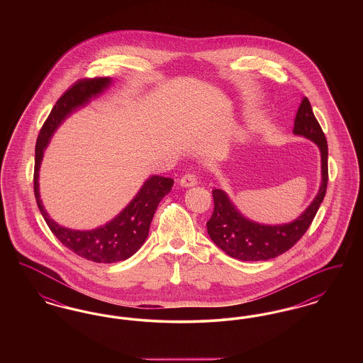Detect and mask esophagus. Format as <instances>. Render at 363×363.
<instances>
[{
    "label": "esophagus",
    "mask_w": 363,
    "mask_h": 363,
    "mask_svg": "<svg viewBox=\"0 0 363 363\" xmlns=\"http://www.w3.org/2000/svg\"><path fill=\"white\" fill-rule=\"evenodd\" d=\"M179 185L184 188H191L197 185V177L193 173L185 174L181 179H179Z\"/></svg>",
    "instance_id": "1"
}]
</instances>
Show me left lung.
<instances>
[{
  "mask_svg": "<svg viewBox=\"0 0 363 363\" xmlns=\"http://www.w3.org/2000/svg\"><path fill=\"white\" fill-rule=\"evenodd\" d=\"M294 135L309 138L321 152V185L317 196L301 216L284 225H261L245 218L227 193L212 190L213 213L207 222L211 240L233 259L242 261H264L275 259L291 249L308 231L321 206L328 184V144L325 135L315 120L311 102L303 98L294 121Z\"/></svg>",
  "mask_w": 363,
  "mask_h": 363,
  "instance_id": "obj_1",
  "label": "left lung"
}]
</instances>
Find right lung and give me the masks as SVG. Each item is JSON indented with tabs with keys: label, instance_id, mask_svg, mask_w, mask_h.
<instances>
[{
	"label": "right lung",
	"instance_id": "add662e5",
	"mask_svg": "<svg viewBox=\"0 0 363 363\" xmlns=\"http://www.w3.org/2000/svg\"><path fill=\"white\" fill-rule=\"evenodd\" d=\"M111 84L110 77L76 82L54 104L43 123L35 147L34 193L38 208L52 234L73 253L94 262H118L133 256L148 237L150 225L160 200L173 188V178L150 177L135 199L108 223L95 230H72L50 219L39 194V169L43 152L57 128L74 110L86 106Z\"/></svg>",
	"mask_w": 363,
	"mask_h": 363
}]
</instances>
